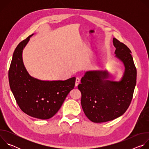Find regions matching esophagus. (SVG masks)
Listing matches in <instances>:
<instances>
[{"mask_svg": "<svg viewBox=\"0 0 149 149\" xmlns=\"http://www.w3.org/2000/svg\"><path fill=\"white\" fill-rule=\"evenodd\" d=\"M79 82H80V78L79 77H77L75 80V87H77L78 86Z\"/></svg>", "mask_w": 149, "mask_h": 149, "instance_id": "34e87169", "label": "esophagus"}]
</instances>
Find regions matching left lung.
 Masks as SVG:
<instances>
[{
    "mask_svg": "<svg viewBox=\"0 0 149 149\" xmlns=\"http://www.w3.org/2000/svg\"><path fill=\"white\" fill-rule=\"evenodd\" d=\"M113 42L116 48L115 56L124 66L121 79L110 80L107 70L88 71L78 86L82 110L94 123L109 121L122 116L129 107L136 85L137 70L131 51L114 38Z\"/></svg>",
    "mask_w": 149,
    "mask_h": 149,
    "instance_id": "left-lung-1",
    "label": "left lung"
}]
</instances>
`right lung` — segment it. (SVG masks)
Returning a JSON list of instances; mask_svg holds the SVG:
<instances>
[{
  "label": "right lung",
  "instance_id": "right-lung-1",
  "mask_svg": "<svg viewBox=\"0 0 149 149\" xmlns=\"http://www.w3.org/2000/svg\"><path fill=\"white\" fill-rule=\"evenodd\" d=\"M33 35L20 42L13 52L9 70V86L21 110L32 117L47 120L60 109L74 88L75 77L43 81L31 76L24 65L22 53Z\"/></svg>",
  "mask_w": 149,
  "mask_h": 149
}]
</instances>
